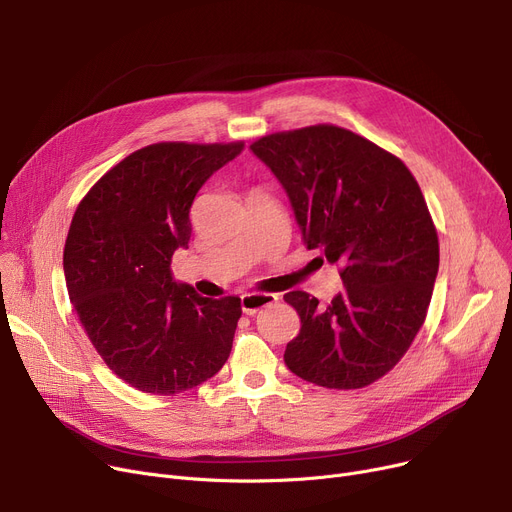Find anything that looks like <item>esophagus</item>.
Segmentation results:
<instances>
[{
  "instance_id": "obj_1",
  "label": "esophagus",
  "mask_w": 512,
  "mask_h": 512,
  "mask_svg": "<svg viewBox=\"0 0 512 512\" xmlns=\"http://www.w3.org/2000/svg\"><path fill=\"white\" fill-rule=\"evenodd\" d=\"M278 301L276 294H267V292H249L240 297V307L245 315H255L259 309L270 307Z\"/></svg>"
}]
</instances>
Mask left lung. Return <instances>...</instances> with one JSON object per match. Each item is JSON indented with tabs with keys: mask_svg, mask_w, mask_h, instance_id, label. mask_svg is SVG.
Returning <instances> with one entry per match:
<instances>
[{
	"mask_svg": "<svg viewBox=\"0 0 512 512\" xmlns=\"http://www.w3.org/2000/svg\"><path fill=\"white\" fill-rule=\"evenodd\" d=\"M251 151L282 184L307 249L338 263L344 284L330 305L284 294L301 317L286 367L324 388L373 384L409 351L438 276V234L417 180L392 153L332 124L267 134Z\"/></svg>",
	"mask_w": 512,
	"mask_h": 512,
	"instance_id": "left-lung-1",
	"label": "left lung"
}]
</instances>
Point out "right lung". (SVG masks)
Masks as SVG:
<instances>
[{"mask_svg":"<svg viewBox=\"0 0 512 512\" xmlns=\"http://www.w3.org/2000/svg\"><path fill=\"white\" fill-rule=\"evenodd\" d=\"M242 143H157L130 153L80 201L64 247L70 303L120 380L170 396L222 369L242 313L238 297L207 299L172 274L188 249L199 188Z\"/></svg>","mask_w":512,"mask_h":512,"instance_id":"right-lung-1","label":"right lung"}]
</instances>
